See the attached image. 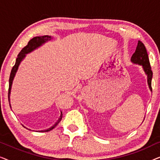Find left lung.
I'll return each mask as SVG.
<instances>
[{"mask_svg": "<svg viewBox=\"0 0 160 160\" xmlns=\"http://www.w3.org/2000/svg\"><path fill=\"white\" fill-rule=\"evenodd\" d=\"M131 61L135 64L141 65L143 68L144 71L148 77V84L149 87V89L152 92V78L153 72L151 69V65L149 62V59H148V53L146 51L145 46L141 41H138V46L136 47L135 53L132 54L131 58Z\"/></svg>", "mask_w": 160, "mask_h": 160, "instance_id": "1", "label": "left lung"}]
</instances>
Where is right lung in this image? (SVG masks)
Instances as JSON below:
<instances>
[{
  "mask_svg": "<svg viewBox=\"0 0 160 160\" xmlns=\"http://www.w3.org/2000/svg\"><path fill=\"white\" fill-rule=\"evenodd\" d=\"M49 40H51V36H49L34 37L33 38H32L31 40L29 41V42L28 43V45L25 46V47L21 50V52H19L18 56H17V58L16 59V62H15V65H14V66H13L12 69V71H11L10 77H9V87H8V100H9V95H10L11 88H12V84L13 79H14L15 74H16V72L17 71V69H18L19 65V64H20L21 61L22 60V59L25 57V54L29 53V52H30L33 51V50L35 49H36L37 47H40L41 44H43V43H44L45 42H47V41H49ZM62 113L61 112V115H60V119H58V121L52 127V128H50L47 129V130H45L39 131V132H49V131L52 130V129H54L59 124V122L61 121V119H62Z\"/></svg>",
  "mask_w": 160,
  "mask_h": 160,
  "instance_id": "1",
  "label": "right lung"
}]
</instances>
